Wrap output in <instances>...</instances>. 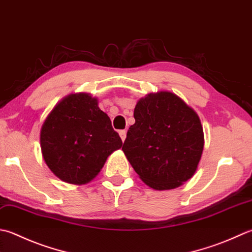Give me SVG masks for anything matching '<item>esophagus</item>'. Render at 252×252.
Segmentation results:
<instances>
[{
    "instance_id": "34e87169",
    "label": "esophagus",
    "mask_w": 252,
    "mask_h": 252,
    "mask_svg": "<svg viewBox=\"0 0 252 252\" xmlns=\"http://www.w3.org/2000/svg\"><path fill=\"white\" fill-rule=\"evenodd\" d=\"M119 135H120V137H121L122 142H125L126 137V130H121V131H119Z\"/></svg>"
}]
</instances>
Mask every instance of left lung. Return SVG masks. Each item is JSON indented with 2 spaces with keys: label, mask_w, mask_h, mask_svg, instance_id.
Listing matches in <instances>:
<instances>
[{
  "label": "left lung",
  "mask_w": 252,
  "mask_h": 252,
  "mask_svg": "<svg viewBox=\"0 0 252 252\" xmlns=\"http://www.w3.org/2000/svg\"><path fill=\"white\" fill-rule=\"evenodd\" d=\"M134 119L122 151L141 180L152 189L170 190L192 178L204 147L198 113L164 91L141 98Z\"/></svg>",
  "instance_id": "1"
}]
</instances>
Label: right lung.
I'll return each mask as SVG.
<instances>
[{"label":"right lung","mask_w":252,"mask_h":252,"mask_svg":"<svg viewBox=\"0 0 252 252\" xmlns=\"http://www.w3.org/2000/svg\"><path fill=\"white\" fill-rule=\"evenodd\" d=\"M121 146L109 117L98 107V98L88 93L64 97L40 130L47 166L59 179L71 185H85L96 178L108 157Z\"/></svg>","instance_id":"obj_1"}]
</instances>
